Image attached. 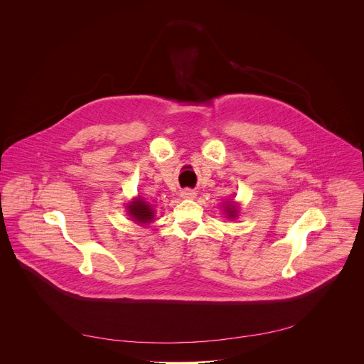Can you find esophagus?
Returning a JSON list of instances; mask_svg holds the SVG:
<instances>
[{"label":"esophagus","mask_w":364,"mask_h":364,"mask_svg":"<svg viewBox=\"0 0 364 364\" xmlns=\"http://www.w3.org/2000/svg\"><path fill=\"white\" fill-rule=\"evenodd\" d=\"M180 196H181L183 198H194V197L197 196V193H196L194 190L184 188V190H181V191H180Z\"/></svg>","instance_id":"esophagus-1"}]
</instances>
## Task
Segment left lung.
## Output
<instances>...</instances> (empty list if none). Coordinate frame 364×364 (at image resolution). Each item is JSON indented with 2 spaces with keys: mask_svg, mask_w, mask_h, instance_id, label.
Segmentation results:
<instances>
[{
  "mask_svg": "<svg viewBox=\"0 0 364 364\" xmlns=\"http://www.w3.org/2000/svg\"><path fill=\"white\" fill-rule=\"evenodd\" d=\"M225 212H226V216L229 218V219H235V218H237V205H236V203L235 201H228V203H225Z\"/></svg>",
  "mask_w": 364,
  "mask_h": 364,
  "instance_id": "obj_1",
  "label": "left lung"
}]
</instances>
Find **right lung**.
Masks as SVG:
<instances>
[{
  "label": "right lung",
  "instance_id": "add662e5",
  "mask_svg": "<svg viewBox=\"0 0 364 364\" xmlns=\"http://www.w3.org/2000/svg\"><path fill=\"white\" fill-rule=\"evenodd\" d=\"M127 210L135 223L148 225L154 220V207L149 203H146L142 197H136L132 201H129V204L127 205Z\"/></svg>",
  "mask_w": 364,
  "mask_h": 364
}]
</instances>
